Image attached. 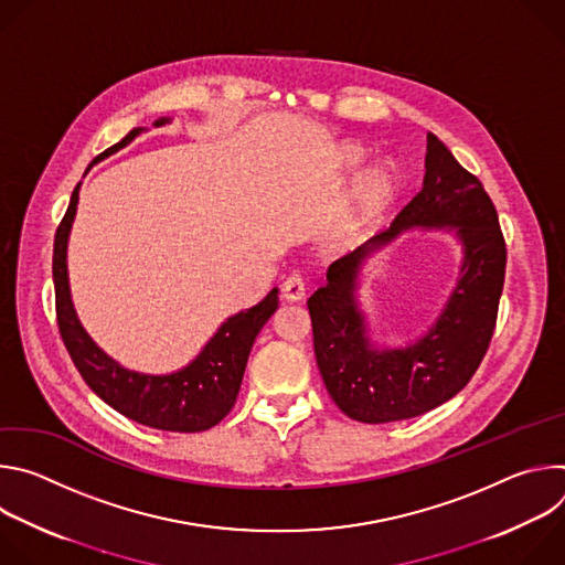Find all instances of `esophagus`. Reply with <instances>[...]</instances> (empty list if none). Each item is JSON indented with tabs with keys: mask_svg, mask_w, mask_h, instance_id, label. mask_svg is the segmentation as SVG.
<instances>
[{
	"mask_svg": "<svg viewBox=\"0 0 565 565\" xmlns=\"http://www.w3.org/2000/svg\"><path fill=\"white\" fill-rule=\"evenodd\" d=\"M281 297L286 301H301L306 297V284L299 275H290L281 286Z\"/></svg>",
	"mask_w": 565,
	"mask_h": 565,
	"instance_id": "34e87169",
	"label": "esophagus"
}]
</instances>
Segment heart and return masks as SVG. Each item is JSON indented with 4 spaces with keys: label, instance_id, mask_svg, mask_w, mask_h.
Here are the masks:
<instances>
[{
    "label": "heart",
    "instance_id": "b5f03b06",
    "mask_svg": "<svg viewBox=\"0 0 565 565\" xmlns=\"http://www.w3.org/2000/svg\"><path fill=\"white\" fill-rule=\"evenodd\" d=\"M366 158V151L358 145H344L340 149V160L342 166L349 170H355L362 166V160ZM399 192V177L391 166H377L369 170L355 185L353 190V207L351 216L342 223L338 238L340 241H351L366 223H371L380 212H384L397 196Z\"/></svg>",
    "mask_w": 565,
    "mask_h": 565
}]
</instances>
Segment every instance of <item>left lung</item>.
Wrapping results in <instances>:
<instances>
[{"label": "left lung", "instance_id": "1", "mask_svg": "<svg viewBox=\"0 0 565 565\" xmlns=\"http://www.w3.org/2000/svg\"><path fill=\"white\" fill-rule=\"evenodd\" d=\"M423 190L388 230L333 262L308 299L315 358L335 405L353 420L380 425L416 418L454 397L476 373L494 335L505 281V238L482 183L427 134ZM409 226L454 231L463 246L461 277L439 319L416 343L372 344L356 301L361 264Z\"/></svg>", "mask_w": 565, "mask_h": 565}]
</instances>
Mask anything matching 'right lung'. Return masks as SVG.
<instances>
[{
	"instance_id": "right-lung-1",
	"label": "right lung",
	"mask_w": 565,
	"mask_h": 565,
	"mask_svg": "<svg viewBox=\"0 0 565 565\" xmlns=\"http://www.w3.org/2000/svg\"><path fill=\"white\" fill-rule=\"evenodd\" d=\"M170 122L158 118L153 127ZM142 127L131 129L120 142L105 149L98 160L127 147ZM89 166V168H92ZM79 183L75 185L66 214L55 232L53 244V284H55V312L62 342L75 369L89 384V388L105 399L111 409L145 427L177 434L205 431L218 425L234 407L241 380L248 364L250 349L266 321L279 306L277 288H273L257 306L227 317L203 351L181 371L168 375H147L120 366L109 358L79 324L71 301L68 273H66V244L77 210Z\"/></svg>"
}]
</instances>
